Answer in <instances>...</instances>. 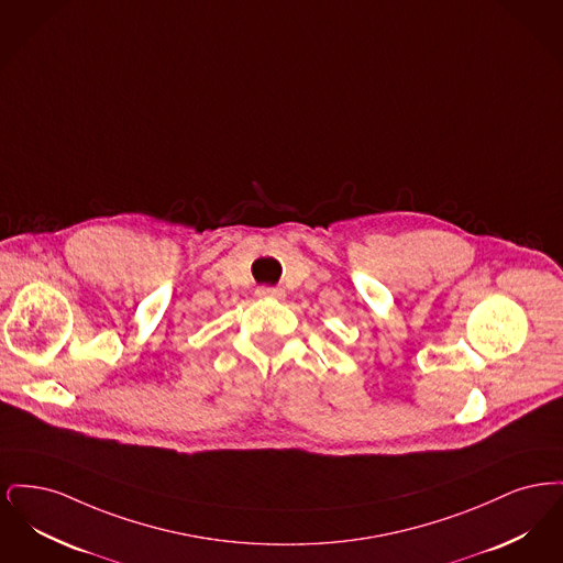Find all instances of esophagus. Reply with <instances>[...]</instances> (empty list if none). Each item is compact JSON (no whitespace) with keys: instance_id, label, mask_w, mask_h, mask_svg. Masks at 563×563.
Masks as SVG:
<instances>
[{"instance_id":"1","label":"esophagus","mask_w":563,"mask_h":563,"mask_svg":"<svg viewBox=\"0 0 563 563\" xmlns=\"http://www.w3.org/2000/svg\"><path fill=\"white\" fill-rule=\"evenodd\" d=\"M255 294L260 295V297H283L285 291L278 289V287H257Z\"/></svg>"}]
</instances>
